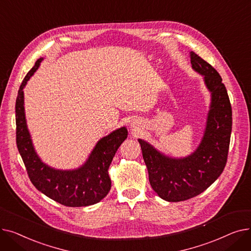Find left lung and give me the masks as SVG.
<instances>
[{
	"instance_id": "1",
	"label": "left lung",
	"mask_w": 251,
	"mask_h": 251,
	"mask_svg": "<svg viewBox=\"0 0 251 251\" xmlns=\"http://www.w3.org/2000/svg\"><path fill=\"white\" fill-rule=\"evenodd\" d=\"M191 67L203 78L210 94L203 135L190 154L176 157L138 139L151 186L162 200L183 201L201 194L220 177L227 163L232 131V109L227 89L217 70L194 51Z\"/></svg>"
}]
</instances>
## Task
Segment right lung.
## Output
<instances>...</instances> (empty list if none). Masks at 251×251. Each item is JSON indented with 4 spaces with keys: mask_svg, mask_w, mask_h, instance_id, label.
<instances>
[{
    "mask_svg": "<svg viewBox=\"0 0 251 251\" xmlns=\"http://www.w3.org/2000/svg\"><path fill=\"white\" fill-rule=\"evenodd\" d=\"M45 58H39L22 81L16 100V142L19 153L35 188L63 205L79 207L100 202L111 189L109 168L119 147L127 138L125 126L101 137L86 161L77 168L63 170L44 163L34 149L26 122L24 87Z\"/></svg>",
    "mask_w": 251,
    "mask_h": 251,
    "instance_id": "obj_1",
    "label": "right lung"
}]
</instances>
